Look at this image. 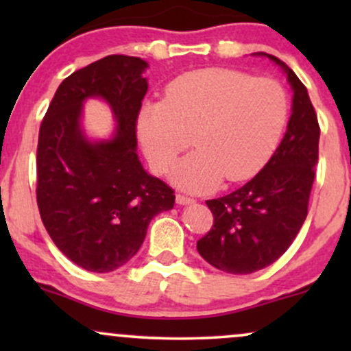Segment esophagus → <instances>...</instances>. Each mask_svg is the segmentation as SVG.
Segmentation results:
<instances>
[{"label":"esophagus","mask_w":351,"mask_h":351,"mask_svg":"<svg viewBox=\"0 0 351 351\" xmlns=\"http://www.w3.org/2000/svg\"><path fill=\"white\" fill-rule=\"evenodd\" d=\"M176 203H178V204H191V203H195V199L188 198V196H184V195H176Z\"/></svg>","instance_id":"34e87169"}]
</instances>
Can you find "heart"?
Wrapping results in <instances>:
<instances>
[{
    "label": "heart",
    "mask_w": 351,
    "mask_h": 351,
    "mask_svg": "<svg viewBox=\"0 0 351 351\" xmlns=\"http://www.w3.org/2000/svg\"><path fill=\"white\" fill-rule=\"evenodd\" d=\"M289 117L285 88L274 79L208 67L186 72L167 87L165 102H148L136 120L140 143L156 173L173 170L180 188L209 191L226 178H252L276 152Z\"/></svg>",
    "instance_id": "1"
}]
</instances>
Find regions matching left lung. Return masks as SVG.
Instances as JSON below:
<instances>
[{
    "label": "left lung",
    "mask_w": 351,
    "mask_h": 351,
    "mask_svg": "<svg viewBox=\"0 0 351 351\" xmlns=\"http://www.w3.org/2000/svg\"><path fill=\"white\" fill-rule=\"evenodd\" d=\"M265 56L284 69L293 90L287 132L251 181L231 195L206 201L215 221L196 244L213 267L237 276L267 267L291 247L307 217L318 162L320 127L307 88L280 59Z\"/></svg>",
    "instance_id": "8db88e82"
}]
</instances>
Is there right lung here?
<instances>
[{
  "instance_id": "1",
  "label": "right lung",
  "mask_w": 351,
  "mask_h": 351,
  "mask_svg": "<svg viewBox=\"0 0 351 351\" xmlns=\"http://www.w3.org/2000/svg\"><path fill=\"white\" fill-rule=\"evenodd\" d=\"M140 58L114 54L72 72L56 90L39 128V215L59 251L90 272H112L138 252L150 221L175 204V191L143 170L136 120L148 90ZM107 99L117 130L88 143L80 128L83 100Z\"/></svg>"
}]
</instances>
